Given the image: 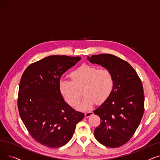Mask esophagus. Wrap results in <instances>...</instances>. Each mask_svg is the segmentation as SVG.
I'll list each match as a JSON object with an SVG mask.
<instances>
[{
    "mask_svg": "<svg viewBox=\"0 0 160 160\" xmlns=\"http://www.w3.org/2000/svg\"><path fill=\"white\" fill-rule=\"evenodd\" d=\"M93 112H91V111L85 113V117H86V118H88V117H89V116L92 115H93Z\"/></svg>",
    "mask_w": 160,
    "mask_h": 160,
    "instance_id": "1",
    "label": "esophagus"
}]
</instances>
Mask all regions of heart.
<instances>
[{
    "label": "heart",
    "mask_w": 160,
    "mask_h": 160,
    "mask_svg": "<svg viewBox=\"0 0 160 160\" xmlns=\"http://www.w3.org/2000/svg\"><path fill=\"white\" fill-rule=\"evenodd\" d=\"M71 82L61 80L59 82V91L71 107L77 106L81 99V93L78 89L82 88L84 95L82 103L78 106L80 110H88L96 102H104L110 97L114 86L112 72L106 67H97L83 65L69 74Z\"/></svg>",
    "instance_id": "b5f03b06"
}]
</instances>
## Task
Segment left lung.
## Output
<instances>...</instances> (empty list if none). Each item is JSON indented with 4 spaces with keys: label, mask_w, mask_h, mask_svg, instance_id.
I'll use <instances>...</instances> for the list:
<instances>
[{
    "label": "left lung",
    "mask_w": 160,
    "mask_h": 160,
    "mask_svg": "<svg viewBox=\"0 0 160 160\" xmlns=\"http://www.w3.org/2000/svg\"><path fill=\"white\" fill-rule=\"evenodd\" d=\"M88 59L110 70L114 80L111 95L93 112L100 118V124L94 131L95 137L104 146L121 147L133 136L144 113L141 80L127 62L116 56L102 54Z\"/></svg>",
    "instance_id": "1"
}]
</instances>
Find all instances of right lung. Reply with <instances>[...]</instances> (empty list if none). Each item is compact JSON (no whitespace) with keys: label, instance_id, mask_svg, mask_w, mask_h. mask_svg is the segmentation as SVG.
Instances as JSON below:
<instances>
[{"label":"right lung","instance_id":"obj_1","mask_svg":"<svg viewBox=\"0 0 160 160\" xmlns=\"http://www.w3.org/2000/svg\"><path fill=\"white\" fill-rule=\"evenodd\" d=\"M80 57L54 55L30 64L24 71L18 106L30 136L41 145L58 148L72 138L76 125L84 117L67 104L59 91L62 75Z\"/></svg>","mask_w":160,"mask_h":160}]
</instances>
